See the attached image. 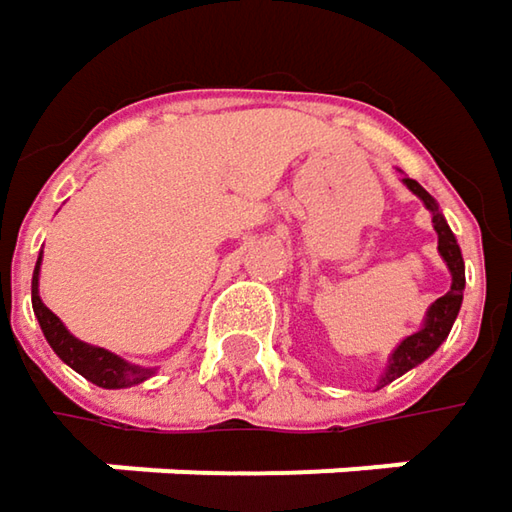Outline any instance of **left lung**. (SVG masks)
I'll return each instance as SVG.
<instances>
[{"label": "left lung", "mask_w": 512, "mask_h": 512, "mask_svg": "<svg viewBox=\"0 0 512 512\" xmlns=\"http://www.w3.org/2000/svg\"><path fill=\"white\" fill-rule=\"evenodd\" d=\"M403 184L409 187V192H415L423 201V207L432 213V227H435V233H438V253H441V259L447 262L452 285H449L447 294L441 296V299H435V302L426 308V317H423L421 328H418L415 334H409L406 340H400L395 351L389 354V363H386V369H383L380 380H377V389H383L386 383L397 380L400 374H406V371H412L415 366H421L423 360H429V357L441 348V343L447 340L449 331H452V322H455L458 311H461L464 285H467V279H464V256H461V247H458V239L452 236V230H449L447 218L441 213L438 201L423 190L418 181H412V178H403Z\"/></svg>", "instance_id": "obj_1"}]
</instances>
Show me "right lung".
I'll return each mask as SVG.
<instances>
[{
    "instance_id": "1",
    "label": "right lung",
    "mask_w": 512,
    "mask_h": 512,
    "mask_svg": "<svg viewBox=\"0 0 512 512\" xmlns=\"http://www.w3.org/2000/svg\"><path fill=\"white\" fill-rule=\"evenodd\" d=\"M39 265H42V253L37 259V268H34V279H31V305H34V314H37L39 328L45 334L48 345L54 348V354L63 360L65 366L83 374L89 383L100 386V389H129V386H138L143 380H149L158 369H146V366H135L123 357H117L115 351L109 348H100V345H89L83 340H77L63 320L45 308V302L39 299Z\"/></svg>"
}]
</instances>
